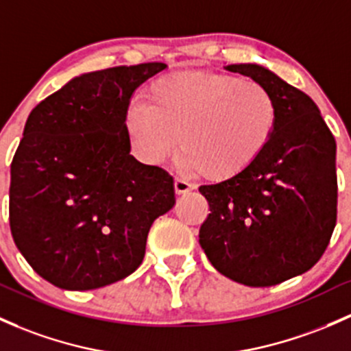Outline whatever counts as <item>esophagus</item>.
<instances>
[{"mask_svg": "<svg viewBox=\"0 0 351 351\" xmlns=\"http://www.w3.org/2000/svg\"><path fill=\"white\" fill-rule=\"evenodd\" d=\"M192 189H194V184H191L189 180L180 179V177H177V179L174 180L176 194H187V192H191Z\"/></svg>", "mask_w": 351, "mask_h": 351, "instance_id": "1", "label": "esophagus"}]
</instances>
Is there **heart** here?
Returning a JSON list of instances; mask_svg holds the SVG:
<instances>
[{"label":"heart","instance_id":"obj_1","mask_svg":"<svg viewBox=\"0 0 351 351\" xmlns=\"http://www.w3.org/2000/svg\"><path fill=\"white\" fill-rule=\"evenodd\" d=\"M276 125V100L265 85L204 70L157 78L125 115L127 142L138 160L159 165L179 142L180 167L213 180L247 171L269 147Z\"/></svg>","mask_w":351,"mask_h":351}]
</instances>
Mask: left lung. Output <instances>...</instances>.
<instances>
[{
	"label": "left lung",
	"mask_w": 351,
	"mask_h": 351,
	"mask_svg": "<svg viewBox=\"0 0 351 351\" xmlns=\"http://www.w3.org/2000/svg\"><path fill=\"white\" fill-rule=\"evenodd\" d=\"M273 93L271 144L243 174L201 186L209 216L199 244L229 280L265 288L306 273L337 224V142L310 97L265 66L228 65Z\"/></svg>",
	"instance_id": "left-lung-1"
}]
</instances>
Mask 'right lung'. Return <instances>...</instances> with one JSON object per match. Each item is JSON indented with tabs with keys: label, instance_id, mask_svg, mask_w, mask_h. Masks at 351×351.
I'll use <instances>...</instances> for the list:
<instances>
[{
	"label": "right lung",
	"instance_id": "1",
	"mask_svg": "<svg viewBox=\"0 0 351 351\" xmlns=\"http://www.w3.org/2000/svg\"><path fill=\"white\" fill-rule=\"evenodd\" d=\"M167 65L90 71L28 115L11 162L10 228L43 280L86 291L142 265L149 229L176 204L174 180L130 156V97Z\"/></svg>",
	"mask_w": 351,
	"mask_h": 351
}]
</instances>
